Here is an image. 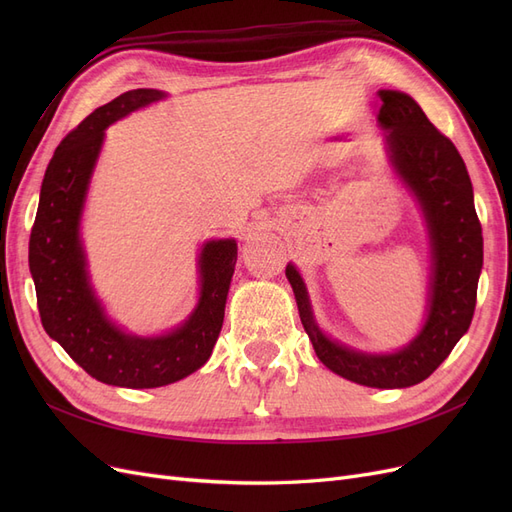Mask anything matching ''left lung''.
<instances>
[{
  "mask_svg": "<svg viewBox=\"0 0 512 512\" xmlns=\"http://www.w3.org/2000/svg\"><path fill=\"white\" fill-rule=\"evenodd\" d=\"M378 121L389 130V151L399 177L421 203L433 247L429 316L423 331L395 354H363L331 342L316 327L299 271L286 267L303 327L318 359L335 374L374 389H404L429 378L468 331L478 275L483 269V230L474 209L472 181L457 147L410 96L378 91Z\"/></svg>",
  "mask_w": 512,
  "mask_h": 512,
  "instance_id": "left-lung-1",
  "label": "left lung"
}]
</instances>
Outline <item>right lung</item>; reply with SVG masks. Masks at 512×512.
Wrapping results in <instances>:
<instances>
[{"instance_id": "1", "label": "right lung", "mask_w": 512, "mask_h": 512, "mask_svg": "<svg viewBox=\"0 0 512 512\" xmlns=\"http://www.w3.org/2000/svg\"><path fill=\"white\" fill-rule=\"evenodd\" d=\"M158 89H132L85 117L55 149L42 179L38 213L29 235V271L36 284L44 331L91 378L126 389H156L203 367L218 342L235 273L237 243L209 241L200 254V301L190 320L162 337L121 333L102 314L89 288L79 220L104 128L145 104Z\"/></svg>"}]
</instances>
